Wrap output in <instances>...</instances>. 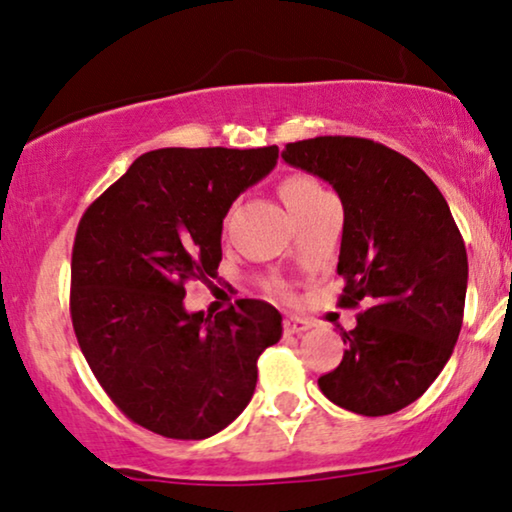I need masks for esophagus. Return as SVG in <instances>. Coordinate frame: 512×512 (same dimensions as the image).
Segmentation results:
<instances>
[{
  "mask_svg": "<svg viewBox=\"0 0 512 512\" xmlns=\"http://www.w3.org/2000/svg\"><path fill=\"white\" fill-rule=\"evenodd\" d=\"M307 328H312V324L303 317H286V321H284L286 335H300V333H305Z\"/></svg>",
  "mask_w": 512,
  "mask_h": 512,
  "instance_id": "obj_1",
  "label": "esophagus"
}]
</instances>
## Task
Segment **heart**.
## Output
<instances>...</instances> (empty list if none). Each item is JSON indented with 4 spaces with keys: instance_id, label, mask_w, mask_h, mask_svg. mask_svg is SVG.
I'll return each instance as SVG.
<instances>
[{
    "instance_id": "heart-1",
    "label": "heart",
    "mask_w": 512,
    "mask_h": 512,
    "mask_svg": "<svg viewBox=\"0 0 512 512\" xmlns=\"http://www.w3.org/2000/svg\"><path fill=\"white\" fill-rule=\"evenodd\" d=\"M279 193H282L286 207H289L291 212H296V209L310 205L312 200H317V198H321V195H326V191L317 184V181L310 179V177H303V174H293V177H286L282 181V188H279Z\"/></svg>"
}]
</instances>
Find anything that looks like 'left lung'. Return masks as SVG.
Segmentation results:
<instances>
[{"label": "left lung", "instance_id": "obj_1", "mask_svg": "<svg viewBox=\"0 0 512 512\" xmlns=\"http://www.w3.org/2000/svg\"><path fill=\"white\" fill-rule=\"evenodd\" d=\"M282 158L338 193L340 305H363L319 389L356 415L403 410L445 368L464 319L468 258L450 207L422 167L373 139H303Z\"/></svg>", "mask_w": 512, "mask_h": 512}]
</instances>
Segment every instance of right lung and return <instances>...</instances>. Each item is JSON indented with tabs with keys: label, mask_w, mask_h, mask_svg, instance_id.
<instances>
[{
	"label": "right lung",
	"mask_w": 512,
	"mask_h": 512,
	"mask_svg": "<svg viewBox=\"0 0 512 512\" xmlns=\"http://www.w3.org/2000/svg\"><path fill=\"white\" fill-rule=\"evenodd\" d=\"M263 149H158L139 156L81 216L72 251V324L118 410L158 436L202 440L254 396L256 361L282 314L242 298L186 312V282L221 263L228 209L277 165Z\"/></svg>",
	"instance_id": "obj_1"
}]
</instances>
